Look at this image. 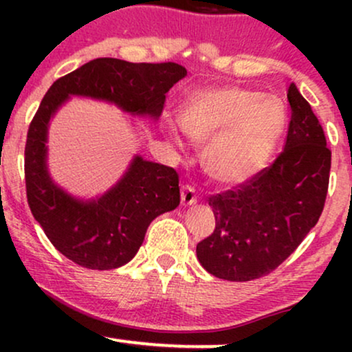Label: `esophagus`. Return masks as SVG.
<instances>
[{
  "label": "esophagus",
  "mask_w": 352,
  "mask_h": 352,
  "mask_svg": "<svg viewBox=\"0 0 352 352\" xmlns=\"http://www.w3.org/2000/svg\"><path fill=\"white\" fill-rule=\"evenodd\" d=\"M182 205H185V207H188V205H193L197 201V192L195 188L192 187V185H184L182 187Z\"/></svg>",
  "instance_id": "34e87169"
}]
</instances>
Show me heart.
Returning a JSON list of instances; mask_svg holds the SVG:
<instances>
[{
	"label": "heart",
	"mask_w": 352,
	"mask_h": 352,
	"mask_svg": "<svg viewBox=\"0 0 352 352\" xmlns=\"http://www.w3.org/2000/svg\"><path fill=\"white\" fill-rule=\"evenodd\" d=\"M288 124V112L276 96L250 87L220 86L201 89L185 100L180 122H168L172 139L182 129L208 144V172L217 180L241 185L253 180L272 162Z\"/></svg>",
	"instance_id": "1"
}]
</instances>
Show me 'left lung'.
Returning <instances> with one entry per match:
<instances>
[{"instance_id":"1","label":"left lung","mask_w":352,"mask_h":352,"mask_svg":"<svg viewBox=\"0 0 352 352\" xmlns=\"http://www.w3.org/2000/svg\"><path fill=\"white\" fill-rule=\"evenodd\" d=\"M285 151L272 167L208 199L215 230L197 245L213 276L250 281L276 270L318 223L328 193L331 151L313 109L294 86Z\"/></svg>"}]
</instances>
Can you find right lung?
<instances>
[{"instance_id":"1","label":"right lung","mask_w":352,"mask_h":352,"mask_svg":"<svg viewBox=\"0 0 352 352\" xmlns=\"http://www.w3.org/2000/svg\"><path fill=\"white\" fill-rule=\"evenodd\" d=\"M187 76L175 63H127L99 58L56 80L33 117L24 148L31 213L59 253L89 270H114L132 260L153 218L180 204L172 167L135 155L114 187L96 199L71 195L47 167V131L72 96L114 104L131 116L159 120L165 94Z\"/></svg>"}]
</instances>
